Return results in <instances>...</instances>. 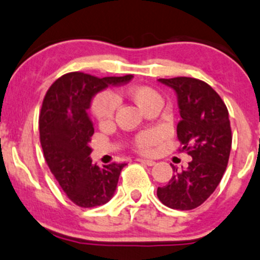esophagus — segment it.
Masks as SVG:
<instances>
[{"instance_id": "1", "label": "esophagus", "mask_w": 260, "mask_h": 260, "mask_svg": "<svg viewBox=\"0 0 260 260\" xmlns=\"http://www.w3.org/2000/svg\"><path fill=\"white\" fill-rule=\"evenodd\" d=\"M137 160L139 163H142V165H146V166H149V167L155 165L154 160H151V159H142V158H139V159H137Z\"/></svg>"}]
</instances>
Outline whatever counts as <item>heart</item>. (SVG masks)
Wrapping results in <instances>:
<instances>
[{
	"label": "heart",
	"mask_w": 260,
	"mask_h": 260,
	"mask_svg": "<svg viewBox=\"0 0 260 260\" xmlns=\"http://www.w3.org/2000/svg\"><path fill=\"white\" fill-rule=\"evenodd\" d=\"M125 95L138 106L143 112H148L153 107L162 106V95L157 89L149 86H129L125 88ZM117 95L114 93H100L94 95L89 105V112L100 124H107L113 119L116 112ZM157 142V135L154 132H142L133 139L132 144L135 149L141 154H149L153 146Z\"/></svg>",
	"instance_id": "obj_1"
}]
</instances>
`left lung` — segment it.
Wrapping results in <instances>:
<instances>
[{
	"instance_id": "8db88e82",
	"label": "left lung",
	"mask_w": 260,
	"mask_h": 260,
	"mask_svg": "<svg viewBox=\"0 0 260 260\" xmlns=\"http://www.w3.org/2000/svg\"><path fill=\"white\" fill-rule=\"evenodd\" d=\"M178 95L180 119L177 125L179 152L193 158L184 171L173 167L168 184L157 196L172 209L190 210L215 190L226 169L232 148L228 109L220 95L206 82L190 77L159 78Z\"/></svg>"
}]
</instances>
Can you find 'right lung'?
I'll use <instances>...</instances> for the list:
<instances>
[{
    "label": "right lung",
    "mask_w": 260,
    "mask_h": 260,
    "mask_svg": "<svg viewBox=\"0 0 260 260\" xmlns=\"http://www.w3.org/2000/svg\"><path fill=\"white\" fill-rule=\"evenodd\" d=\"M98 78L83 72H70L52 83L43 98L40 119V141L48 168L68 198L82 208L107 203L117 188L119 174L127 163L98 167L89 158L94 133L88 118L92 97L109 84L118 86L132 80Z\"/></svg>",
    "instance_id": "obj_1"
}]
</instances>
